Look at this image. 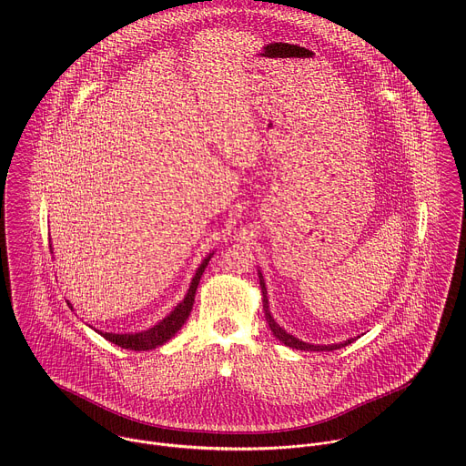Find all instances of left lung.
I'll use <instances>...</instances> for the list:
<instances>
[{
  "label": "left lung",
  "mask_w": 466,
  "mask_h": 466,
  "mask_svg": "<svg viewBox=\"0 0 466 466\" xmlns=\"http://www.w3.org/2000/svg\"><path fill=\"white\" fill-rule=\"evenodd\" d=\"M258 278H260V287H262V296H264V312H266V319L267 323H268V329H270V332L272 335L279 340V342H283L285 346H289V348H294V350H303V351H332V350H339V348H342V346H348V344H351L355 339H348V340H344V342H337V344H309V342H303V340H299V339H296L294 335H290V333L285 332L274 319H272V316H270V310H268V299H267V289H266V281H264V276H262V272H258Z\"/></svg>",
  "instance_id": "1"
}]
</instances>
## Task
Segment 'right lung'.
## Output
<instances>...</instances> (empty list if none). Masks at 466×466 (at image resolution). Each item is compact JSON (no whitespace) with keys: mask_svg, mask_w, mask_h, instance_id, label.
<instances>
[{"mask_svg":"<svg viewBox=\"0 0 466 466\" xmlns=\"http://www.w3.org/2000/svg\"><path fill=\"white\" fill-rule=\"evenodd\" d=\"M211 255H208L199 268L196 270V276L190 283V289L185 296V299L163 319L159 321L156 327L148 329V330H143V332L137 333H109V332H96L100 333L104 339L126 348V350H134V351H145V350H152V348H157L161 344H165L168 339H172L177 330H181V327L187 323L190 312H192V307H194V301H196V290H198V285H199L200 276L204 272V268L208 266ZM71 307V303H67ZM73 309V307H71Z\"/></svg>","mask_w":466,"mask_h":466,"instance_id":"right-lung-1","label":"right lung"}]
</instances>
